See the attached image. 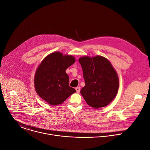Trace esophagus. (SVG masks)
Instances as JSON below:
<instances>
[{
    "label": "esophagus",
    "instance_id": "obj_1",
    "mask_svg": "<svg viewBox=\"0 0 150 150\" xmlns=\"http://www.w3.org/2000/svg\"><path fill=\"white\" fill-rule=\"evenodd\" d=\"M76 91H77V93H79L80 91V87H76Z\"/></svg>",
    "mask_w": 150,
    "mask_h": 150
}]
</instances>
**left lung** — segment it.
Wrapping results in <instances>:
<instances>
[{"mask_svg":"<svg viewBox=\"0 0 150 150\" xmlns=\"http://www.w3.org/2000/svg\"><path fill=\"white\" fill-rule=\"evenodd\" d=\"M79 62L85 82L80 93L86 103L95 109L109 105L116 96L119 88L118 76L110 62L100 55L84 56Z\"/></svg>","mask_w":150,"mask_h":150,"instance_id":"1","label":"left lung"}]
</instances>
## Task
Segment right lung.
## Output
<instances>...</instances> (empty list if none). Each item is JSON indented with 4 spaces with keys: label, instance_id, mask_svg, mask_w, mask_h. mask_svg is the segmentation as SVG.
Instances as JSON below:
<instances>
[{
    "label": "right lung",
    "instance_id": "right-lung-1",
    "mask_svg": "<svg viewBox=\"0 0 150 150\" xmlns=\"http://www.w3.org/2000/svg\"><path fill=\"white\" fill-rule=\"evenodd\" d=\"M75 58L54 52L47 55L39 65L34 77L35 91L40 97L50 105L62 104L76 92L69 86L66 69L73 64Z\"/></svg>",
    "mask_w": 150,
    "mask_h": 150
}]
</instances>
